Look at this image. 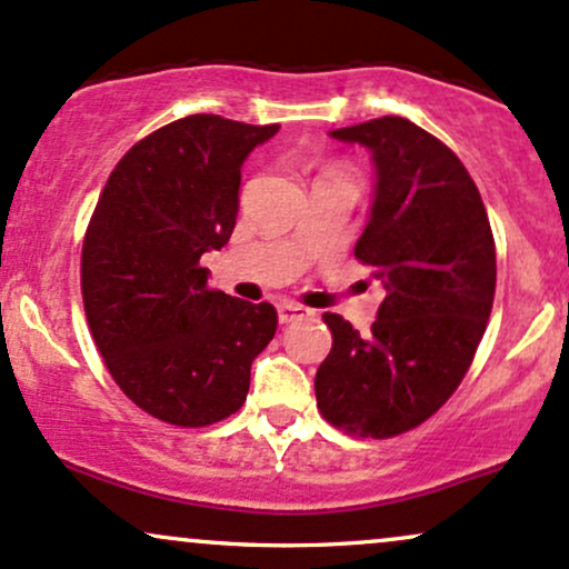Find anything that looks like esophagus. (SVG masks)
Segmentation results:
<instances>
[{"label": "esophagus", "instance_id": "obj_1", "mask_svg": "<svg viewBox=\"0 0 569 569\" xmlns=\"http://www.w3.org/2000/svg\"><path fill=\"white\" fill-rule=\"evenodd\" d=\"M277 317H279V322L287 325V322H296V319L309 317V309H303V306H298V303H279Z\"/></svg>", "mask_w": 569, "mask_h": 569}]
</instances>
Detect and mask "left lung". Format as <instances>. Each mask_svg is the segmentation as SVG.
Masks as SVG:
<instances>
[{
    "label": "left lung",
    "instance_id": "obj_1",
    "mask_svg": "<svg viewBox=\"0 0 569 569\" xmlns=\"http://www.w3.org/2000/svg\"><path fill=\"white\" fill-rule=\"evenodd\" d=\"M368 147L373 203L355 254L385 287L370 333L325 315L333 349L317 368L322 417L360 438H392L455 395L495 301V239L481 193L440 139L387 114L330 131Z\"/></svg>",
    "mask_w": 569,
    "mask_h": 569
}]
</instances>
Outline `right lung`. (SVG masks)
Segmentation results:
<instances>
[{"mask_svg":"<svg viewBox=\"0 0 569 569\" xmlns=\"http://www.w3.org/2000/svg\"><path fill=\"white\" fill-rule=\"evenodd\" d=\"M279 126L188 114L120 158L82 241V303L112 379L180 427L231 417L252 360L277 333L271 303L209 290L201 254L239 214L241 166Z\"/></svg>","mask_w":569,"mask_h":569,"instance_id":"1","label":"right lung"}]
</instances>
